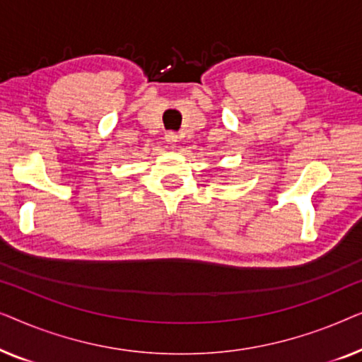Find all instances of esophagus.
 <instances>
[{
	"mask_svg": "<svg viewBox=\"0 0 362 362\" xmlns=\"http://www.w3.org/2000/svg\"><path fill=\"white\" fill-rule=\"evenodd\" d=\"M165 140H166L168 143H170V145H176V141H177V133H176V132H166Z\"/></svg>",
	"mask_w": 362,
	"mask_h": 362,
	"instance_id": "34e87169",
	"label": "esophagus"
}]
</instances>
